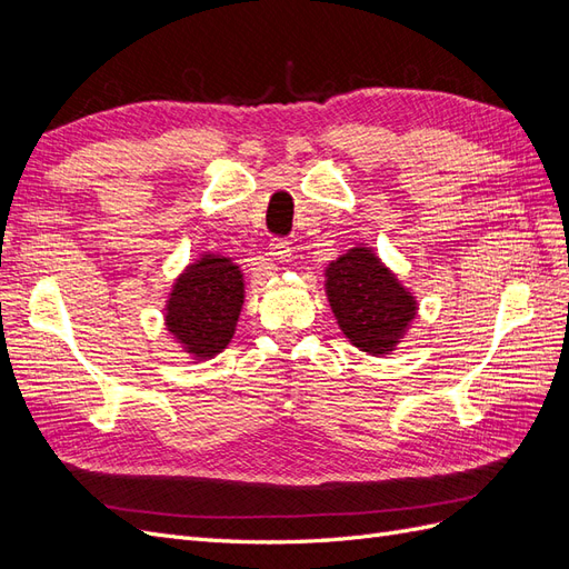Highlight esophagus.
Listing matches in <instances>:
<instances>
[{"instance_id": "1", "label": "esophagus", "mask_w": 569, "mask_h": 569, "mask_svg": "<svg viewBox=\"0 0 569 569\" xmlns=\"http://www.w3.org/2000/svg\"><path fill=\"white\" fill-rule=\"evenodd\" d=\"M268 253H270L272 261H278V263L289 261V258H291V244H289V239H284V237H274V239H270Z\"/></svg>"}]
</instances>
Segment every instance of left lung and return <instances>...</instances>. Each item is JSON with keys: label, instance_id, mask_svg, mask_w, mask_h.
<instances>
[{"label": "left lung", "instance_id": "obj_1", "mask_svg": "<svg viewBox=\"0 0 569 569\" xmlns=\"http://www.w3.org/2000/svg\"><path fill=\"white\" fill-rule=\"evenodd\" d=\"M332 313L353 347L372 356L393 351L418 313L410 291L370 247L349 249L325 270Z\"/></svg>", "mask_w": 569, "mask_h": 569}]
</instances>
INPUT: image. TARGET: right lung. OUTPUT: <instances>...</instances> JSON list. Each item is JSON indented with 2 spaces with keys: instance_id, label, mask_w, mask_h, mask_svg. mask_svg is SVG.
<instances>
[{
  "instance_id": "1",
  "label": "right lung",
  "mask_w": 569,
  "mask_h": 569,
  "mask_svg": "<svg viewBox=\"0 0 569 569\" xmlns=\"http://www.w3.org/2000/svg\"><path fill=\"white\" fill-rule=\"evenodd\" d=\"M242 303V270L230 258L206 253L176 280L166 327L189 356L213 358L230 343Z\"/></svg>"
}]
</instances>
